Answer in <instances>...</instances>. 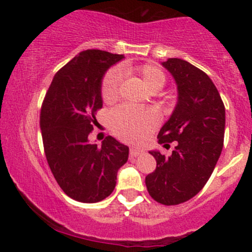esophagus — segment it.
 Instances as JSON below:
<instances>
[{"mask_svg": "<svg viewBox=\"0 0 252 252\" xmlns=\"http://www.w3.org/2000/svg\"><path fill=\"white\" fill-rule=\"evenodd\" d=\"M142 153V150L141 149H137V148H131L130 149V158H136V156H138Z\"/></svg>", "mask_w": 252, "mask_h": 252, "instance_id": "esophagus-1", "label": "esophagus"}]
</instances>
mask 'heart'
<instances>
[{
	"label": "heart",
	"mask_w": 252,
	"mask_h": 252,
	"mask_svg": "<svg viewBox=\"0 0 252 252\" xmlns=\"http://www.w3.org/2000/svg\"><path fill=\"white\" fill-rule=\"evenodd\" d=\"M137 74L143 85L149 91H158L166 84L163 72L153 65H141L129 70ZM122 73L120 70L108 72L103 80L102 97L104 100H112L117 96ZM109 124L118 137L129 142L142 141L158 124V117L152 110L118 106L109 114Z\"/></svg>",
	"instance_id": "1"
}]
</instances>
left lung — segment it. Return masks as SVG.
<instances>
[{
    "label": "left lung",
    "mask_w": 252,
    "mask_h": 252,
    "mask_svg": "<svg viewBox=\"0 0 252 252\" xmlns=\"http://www.w3.org/2000/svg\"><path fill=\"white\" fill-rule=\"evenodd\" d=\"M161 65L174 78L178 102L158 132L163 147L175 141L169 156L150 150L156 169L146 176L150 196L163 205L189 200L205 186L221 154L225 106L211 78L186 60L169 58Z\"/></svg>",
    "instance_id": "8db88e82"
}]
</instances>
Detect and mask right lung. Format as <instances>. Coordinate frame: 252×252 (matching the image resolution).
I'll list each match as a JSON object with an SVG mask.
<instances>
[{"instance_id":"obj_1","label":"right lung","mask_w":252,"mask_h":252,"mask_svg":"<svg viewBox=\"0 0 252 252\" xmlns=\"http://www.w3.org/2000/svg\"><path fill=\"white\" fill-rule=\"evenodd\" d=\"M122 54L100 50L80 52L57 72L40 112L43 149L62 189L80 202H98L115 189L117 172L129 148L108 136L102 146L89 141L103 106L102 82Z\"/></svg>"}]
</instances>
